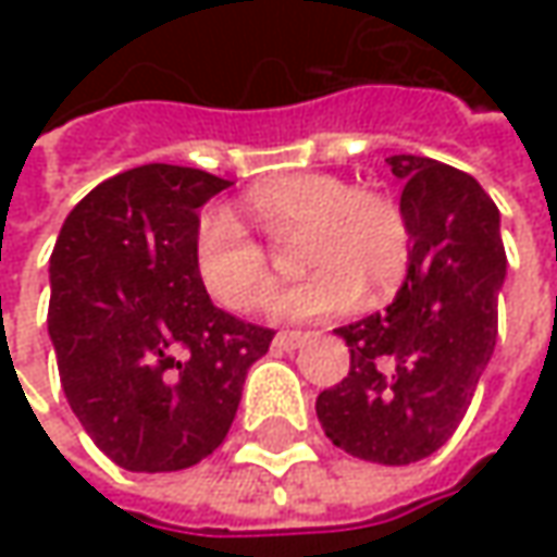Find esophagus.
<instances>
[{
    "instance_id": "1",
    "label": "esophagus",
    "mask_w": 557,
    "mask_h": 557,
    "mask_svg": "<svg viewBox=\"0 0 557 557\" xmlns=\"http://www.w3.org/2000/svg\"><path fill=\"white\" fill-rule=\"evenodd\" d=\"M310 341V334L307 332H278L272 337V347H278V350H297V347H304Z\"/></svg>"
}]
</instances>
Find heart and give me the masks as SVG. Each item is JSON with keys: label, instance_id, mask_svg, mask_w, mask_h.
Here are the masks:
<instances>
[{"label": "heart", "instance_id": "obj_1", "mask_svg": "<svg viewBox=\"0 0 557 557\" xmlns=\"http://www.w3.org/2000/svg\"><path fill=\"white\" fill-rule=\"evenodd\" d=\"M238 210L275 245L304 238L300 267L315 269L272 304L275 319L337 315L350 310L362 290L369 300L387 297L409 272L412 232L399 203L329 173L267 180L245 191ZM191 257L201 288L223 310L257 312L275 290L269 250L225 213L203 216Z\"/></svg>", "mask_w": 557, "mask_h": 557}]
</instances>
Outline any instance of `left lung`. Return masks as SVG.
<instances>
[{"mask_svg":"<svg viewBox=\"0 0 557 557\" xmlns=\"http://www.w3.org/2000/svg\"><path fill=\"white\" fill-rule=\"evenodd\" d=\"M412 257L384 312L337 329L350 372L322 391L325 437L356 459L412 465L437 453L471 406L499 332L505 247L499 210L474 176L394 154Z\"/></svg>","mask_w":557,"mask_h":557,"instance_id":"left-lung-1","label":"left lung"}]
</instances>
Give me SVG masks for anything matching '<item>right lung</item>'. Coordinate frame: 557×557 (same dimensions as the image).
<instances>
[{
    "label": "right lung",
    "instance_id": "add662e5",
    "mask_svg": "<svg viewBox=\"0 0 557 557\" xmlns=\"http://www.w3.org/2000/svg\"><path fill=\"white\" fill-rule=\"evenodd\" d=\"M228 180L145 163L96 185L49 260V337L64 396L126 471H183L228 434L272 329L213 307L195 275L198 207Z\"/></svg>",
    "mask_w": 557,
    "mask_h": 557
}]
</instances>
